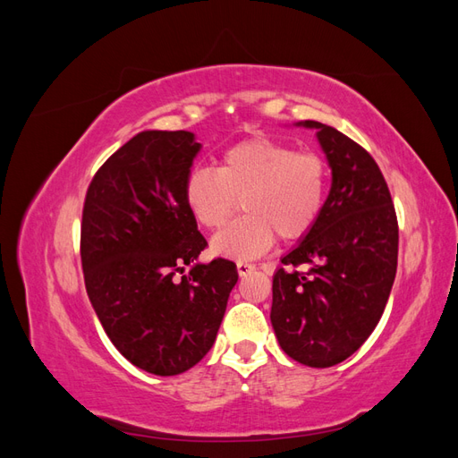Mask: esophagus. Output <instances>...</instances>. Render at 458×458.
Masks as SVG:
<instances>
[{
  "instance_id": "obj_1",
  "label": "esophagus",
  "mask_w": 458,
  "mask_h": 458,
  "mask_svg": "<svg viewBox=\"0 0 458 458\" xmlns=\"http://www.w3.org/2000/svg\"><path fill=\"white\" fill-rule=\"evenodd\" d=\"M237 271H239V275H241V276H244V275H248V273H252V271H254V266H252V263L244 261V259H239V261H237Z\"/></svg>"
}]
</instances>
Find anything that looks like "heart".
I'll list each match as a JSON object with an SVG mask.
<instances>
[{
	"instance_id": "1",
	"label": "heart",
	"mask_w": 458,
	"mask_h": 458,
	"mask_svg": "<svg viewBox=\"0 0 458 458\" xmlns=\"http://www.w3.org/2000/svg\"><path fill=\"white\" fill-rule=\"evenodd\" d=\"M327 189L321 157L256 137L227 148L217 170H192L183 192L189 212L208 229L224 225L242 197L246 214L219 229L212 248L221 256L256 258L269 250L276 233L283 239L303 237L323 212Z\"/></svg>"
}]
</instances>
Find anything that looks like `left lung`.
Listing matches in <instances>:
<instances>
[{
	"mask_svg": "<svg viewBox=\"0 0 458 458\" xmlns=\"http://www.w3.org/2000/svg\"><path fill=\"white\" fill-rule=\"evenodd\" d=\"M332 183L315 225L273 275L271 325L294 361L327 369L361 348L377 328L397 271V217L386 179L369 152L315 120ZM306 267V274L298 272Z\"/></svg>",
	"mask_w": 458,
	"mask_h": 458,
	"instance_id": "8db88e82",
	"label": "left lung"
}]
</instances>
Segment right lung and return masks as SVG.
<instances>
[{
    "instance_id": "right-lung-1",
    "label": "right lung",
    "mask_w": 458,
    "mask_h": 458,
    "mask_svg": "<svg viewBox=\"0 0 458 458\" xmlns=\"http://www.w3.org/2000/svg\"><path fill=\"white\" fill-rule=\"evenodd\" d=\"M200 148L183 130L137 133L95 174L81 217L91 306L114 348L158 377L210 352L239 281L229 259L197 261L206 239L183 189Z\"/></svg>"
}]
</instances>
